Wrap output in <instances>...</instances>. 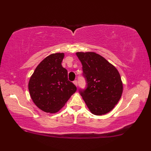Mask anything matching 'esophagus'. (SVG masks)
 Listing matches in <instances>:
<instances>
[{"label":"esophagus","instance_id":"obj_1","mask_svg":"<svg viewBox=\"0 0 151 151\" xmlns=\"http://www.w3.org/2000/svg\"><path fill=\"white\" fill-rule=\"evenodd\" d=\"M73 83H74V84H75L76 86H78V82H77V81H74Z\"/></svg>","mask_w":151,"mask_h":151}]
</instances>
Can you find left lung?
<instances>
[{"instance_id":"8db88e82","label":"left lung","mask_w":151,"mask_h":151,"mask_svg":"<svg viewBox=\"0 0 151 151\" xmlns=\"http://www.w3.org/2000/svg\"><path fill=\"white\" fill-rule=\"evenodd\" d=\"M82 65L86 87L79 93L94 115L110 111L117 104L123 92L121 76L115 67L95 52H76Z\"/></svg>"}]
</instances>
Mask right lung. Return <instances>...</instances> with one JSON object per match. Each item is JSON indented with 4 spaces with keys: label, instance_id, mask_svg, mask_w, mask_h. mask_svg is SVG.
<instances>
[{
    "label": "right lung",
    "instance_id": "1",
    "mask_svg": "<svg viewBox=\"0 0 151 151\" xmlns=\"http://www.w3.org/2000/svg\"><path fill=\"white\" fill-rule=\"evenodd\" d=\"M63 53L46 57L35 69L28 83L30 97L37 106L47 113H56L76 91L62 65Z\"/></svg>",
    "mask_w": 151,
    "mask_h": 151
}]
</instances>
